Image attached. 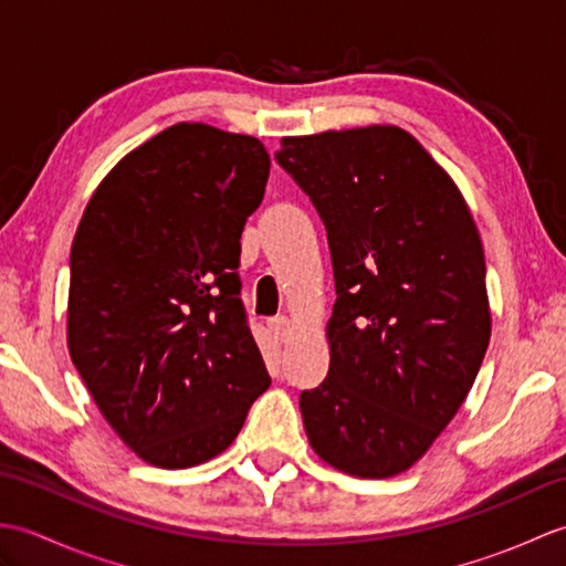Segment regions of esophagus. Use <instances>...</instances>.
Segmentation results:
<instances>
[{
	"mask_svg": "<svg viewBox=\"0 0 566 566\" xmlns=\"http://www.w3.org/2000/svg\"><path fill=\"white\" fill-rule=\"evenodd\" d=\"M270 331L274 333L276 340L286 343V338L292 335V321L286 316H274V318H270Z\"/></svg>",
	"mask_w": 566,
	"mask_h": 566,
	"instance_id": "34e87169",
	"label": "esophagus"
}]
</instances>
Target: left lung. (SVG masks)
<instances>
[{
    "instance_id": "8db88e82",
    "label": "left lung",
    "mask_w": 566,
    "mask_h": 566,
    "mask_svg": "<svg viewBox=\"0 0 566 566\" xmlns=\"http://www.w3.org/2000/svg\"><path fill=\"white\" fill-rule=\"evenodd\" d=\"M274 158L326 226L338 294L328 377L298 399L311 448L353 476L406 472L460 411L489 347L472 213L396 126L282 138Z\"/></svg>"
}]
</instances>
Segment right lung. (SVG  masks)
I'll return each instance as SVG.
<instances>
[{"label": "right lung", "instance_id": "1", "mask_svg": "<svg viewBox=\"0 0 566 566\" xmlns=\"http://www.w3.org/2000/svg\"><path fill=\"white\" fill-rule=\"evenodd\" d=\"M270 155L175 124L102 179L70 250L67 347L116 436L185 469L221 454L270 387L240 302V233Z\"/></svg>", "mask_w": 566, "mask_h": 566}]
</instances>
